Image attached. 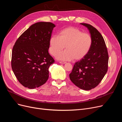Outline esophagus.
Instances as JSON below:
<instances>
[{
    "instance_id": "esophagus-1",
    "label": "esophagus",
    "mask_w": 122,
    "mask_h": 122,
    "mask_svg": "<svg viewBox=\"0 0 122 122\" xmlns=\"http://www.w3.org/2000/svg\"><path fill=\"white\" fill-rule=\"evenodd\" d=\"M59 62L60 63H61V64H65V63H66V62H65V61H59Z\"/></svg>"
}]
</instances>
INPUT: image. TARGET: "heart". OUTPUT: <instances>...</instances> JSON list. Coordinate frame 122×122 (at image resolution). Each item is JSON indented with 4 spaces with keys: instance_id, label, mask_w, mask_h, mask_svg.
<instances>
[{
    "instance_id": "b5f03b06",
    "label": "heart",
    "mask_w": 122,
    "mask_h": 122,
    "mask_svg": "<svg viewBox=\"0 0 122 122\" xmlns=\"http://www.w3.org/2000/svg\"><path fill=\"white\" fill-rule=\"evenodd\" d=\"M50 51L57 59L63 61L80 60L89 51L92 39L90 35L77 28L69 27L61 30L58 37L51 36L50 39ZM65 47L66 50L60 51Z\"/></svg>"
}]
</instances>
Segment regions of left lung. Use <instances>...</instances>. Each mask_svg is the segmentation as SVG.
<instances>
[{
    "instance_id": "left-lung-1",
    "label": "left lung",
    "mask_w": 122,
    "mask_h": 122,
    "mask_svg": "<svg viewBox=\"0 0 122 122\" xmlns=\"http://www.w3.org/2000/svg\"><path fill=\"white\" fill-rule=\"evenodd\" d=\"M80 24L89 30L92 44L87 55L75 63L69 78L79 88L89 90L99 84L107 73L109 56L105 41L100 32L90 24Z\"/></svg>"
}]
</instances>
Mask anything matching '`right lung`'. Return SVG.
<instances>
[{
	"label": "right lung",
	"instance_id": "obj_1",
	"mask_svg": "<svg viewBox=\"0 0 122 122\" xmlns=\"http://www.w3.org/2000/svg\"><path fill=\"white\" fill-rule=\"evenodd\" d=\"M55 26L51 22L35 23L21 35L13 46L11 67L17 79L25 87H39L48 79L49 68L55 62L48 50Z\"/></svg>",
	"mask_w": 122,
	"mask_h": 122
}]
</instances>
